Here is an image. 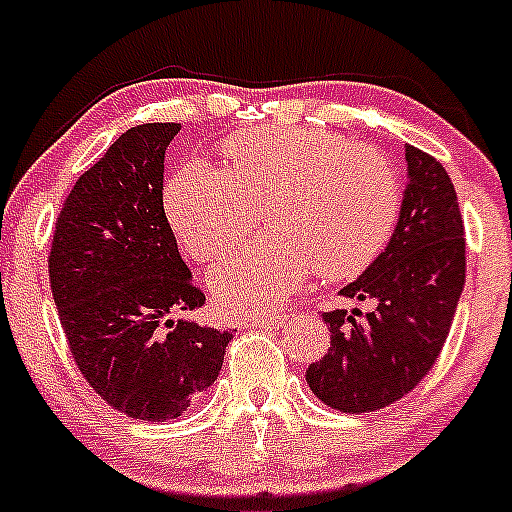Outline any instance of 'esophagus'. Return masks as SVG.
<instances>
[{"instance_id": "1", "label": "esophagus", "mask_w": 512, "mask_h": 512, "mask_svg": "<svg viewBox=\"0 0 512 512\" xmlns=\"http://www.w3.org/2000/svg\"><path fill=\"white\" fill-rule=\"evenodd\" d=\"M285 317L280 312H268V315H258L254 320L246 322V327H266V324H280Z\"/></svg>"}]
</instances>
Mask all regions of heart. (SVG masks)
I'll return each instance as SVG.
<instances>
[{
    "mask_svg": "<svg viewBox=\"0 0 512 512\" xmlns=\"http://www.w3.org/2000/svg\"><path fill=\"white\" fill-rule=\"evenodd\" d=\"M227 170L188 161L166 185L170 227L197 261H219L258 222L268 234L212 273L224 312L278 305L312 273L349 280L386 249L403 205L381 151L320 126L246 131L224 144Z\"/></svg>",
    "mask_w": 512,
    "mask_h": 512,
    "instance_id": "obj_1",
    "label": "heart"
}]
</instances>
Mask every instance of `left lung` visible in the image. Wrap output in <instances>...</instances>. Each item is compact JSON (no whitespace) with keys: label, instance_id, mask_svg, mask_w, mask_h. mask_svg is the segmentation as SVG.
<instances>
[{"label":"left lung","instance_id":"1","mask_svg":"<svg viewBox=\"0 0 512 512\" xmlns=\"http://www.w3.org/2000/svg\"><path fill=\"white\" fill-rule=\"evenodd\" d=\"M408 185L381 256L339 295L373 300L324 312L332 344L307 368L312 393L339 412H371L403 398L430 373L447 342L466 278L464 219L442 163L405 146Z\"/></svg>","mask_w":512,"mask_h":512}]
</instances>
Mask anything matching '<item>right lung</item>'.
<instances>
[{
  "label": "right lung",
  "mask_w": 512,
  "mask_h": 512,
  "mask_svg": "<svg viewBox=\"0 0 512 512\" xmlns=\"http://www.w3.org/2000/svg\"><path fill=\"white\" fill-rule=\"evenodd\" d=\"M180 124H139L80 175L58 214L48 273L75 364L112 408L175 420L217 381L232 332L200 310L163 212V161Z\"/></svg>",
  "instance_id": "1"
}]
</instances>
